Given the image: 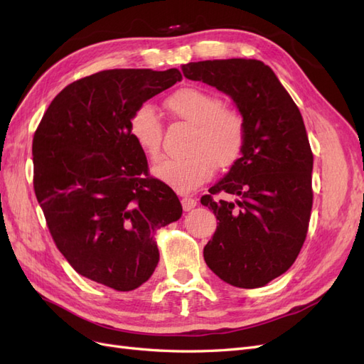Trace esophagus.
Wrapping results in <instances>:
<instances>
[{
  "label": "esophagus",
  "instance_id": "1",
  "mask_svg": "<svg viewBox=\"0 0 364 364\" xmlns=\"http://www.w3.org/2000/svg\"><path fill=\"white\" fill-rule=\"evenodd\" d=\"M181 203H182L183 211H190V209H193L197 205V200L193 199V197H183Z\"/></svg>",
  "mask_w": 364,
  "mask_h": 364
}]
</instances>
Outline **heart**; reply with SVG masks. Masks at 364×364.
I'll return each instance as SVG.
<instances>
[{
  "instance_id": "1",
  "label": "heart",
  "mask_w": 364,
  "mask_h": 364,
  "mask_svg": "<svg viewBox=\"0 0 364 364\" xmlns=\"http://www.w3.org/2000/svg\"><path fill=\"white\" fill-rule=\"evenodd\" d=\"M167 105L176 117L194 124L190 155L165 159L153 168L155 178L174 191H193L211 178L215 165L229 168L243 155L245 119L237 111L225 107L218 95L199 87H182L168 97ZM129 132L149 159H159L164 124L155 106L141 103L130 115Z\"/></svg>"
}]
</instances>
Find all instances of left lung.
I'll use <instances>...</instances> for the list:
<instances>
[{"label":"left lung","instance_id":"8db88e82","mask_svg":"<svg viewBox=\"0 0 364 364\" xmlns=\"http://www.w3.org/2000/svg\"><path fill=\"white\" fill-rule=\"evenodd\" d=\"M182 71L232 97L246 126L243 155L200 199L218 220L203 258L234 287H262L291 267L310 225L313 151L299 107L261 60L190 62Z\"/></svg>","mask_w":364,"mask_h":364}]
</instances>
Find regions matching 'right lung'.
<instances>
[{
  "instance_id": "add662e5",
  "label": "right lung",
  "mask_w": 364,
  "mask_h": 364,
  "mask_svg": "<svg viewBox=\"0 0 364 364\" xmlns=\"http://www.w3.org/2000/svg\"><path fill=\"white\" fill-rule=\"evenodd\" d=\"M179 70H107L54 97L33 136V188L54 245L82 277L130 291L155 272L156 230L178 196L149 173L132 112L181 82Z\"/></svg>"
}]
</instances>
